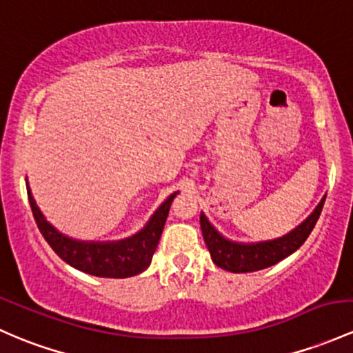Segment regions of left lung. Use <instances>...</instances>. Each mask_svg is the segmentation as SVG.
Here are the masks:
<instances>
[{
	"label": "left lung",
	"instance_id": "obj_1",
	"mask_svg": "<svg viewBox=\"0 0 353 353\" xmlns=\"http://www.w3.org/2000/svg\"><path fill=\"white\" fill-rule=\"evenodd\" d=\"M325 198L326 196H323L320 205L314 208L313 213L301 225L296 226L292 232H289L288 235L259 243H239L225 239L201 213L199 223H201V232L203 236H205L206 247L211 254V261L221 269L236 274L255 272V270L267 269V267L277 264V262L289 257L292 252L298 250L306 242V239L313 232L314 225H316L318 218H320Z\"/></svg>",
	"mask_w": 353,
	"mask_h": 353
}]
</instances>
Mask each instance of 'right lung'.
I'll use <instances>...</instances> for the list:
<instances>
[{
    "instance_id": "add662e5",
    "label": "right lung",
    "mask_w": 353,
    "mask_h": 353,
    "mask_svg": "<svg viewBox=\"0 0 353 353\" xmlns=\"http://www.w3.org/2000/svg\"><path fill=\"white\" fill-rule=\"evenodd\" d=\"M27 192L30 208H32L33 218H35L40 233L62 261L83 272L91 274V276L114 277V279L137 276L150 265L152 255L161 240L170 205L177 194V192L170 194L161 208L152 214L148 223L130 239L118 240V242H79V240H72L57 232L43 218L28 186Z\"/></svg>"
}]
</instances>
